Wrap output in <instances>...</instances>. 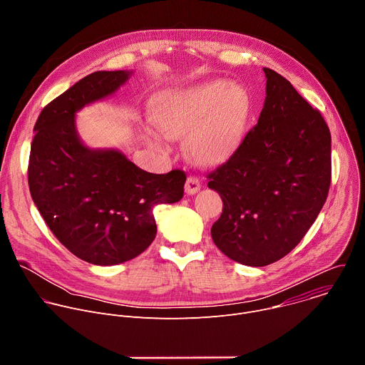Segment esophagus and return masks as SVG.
Returning a JSON list of instances; mask_svg holds the SVG:
<instances>
[{
  "mask_svg": "<svg viewBox=\"0 0 365 365\" xmlns=\"http://www.w3.org/2000/svg\"><path fill=\"white\" fill-rule=\"evenodd\" d=\"M200 186H202V182L197 176H195V175L187 176L186 183H185V190L187 195H195L196 192H199Z\"/></svg>",
  "mask_w": 365,
  "mask_h": 365,
  "instance_id": "esophagus-1",
  "label": "esophagus"
}]
</instances>
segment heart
<instances>
[{
    "label": "heart",
    "instance_id": "b5f03b06",
    "mask_svg": "<svg viewBox=\"0 0 365 365\" xmlns=\"http://www.w3.org/2000/svg\"><path fill=\"white\" fill-rule=\"evenodd\" d=\"M250 111L248 95L227 81L206 82L162 99L154 121L169 137L186 138L199 163H217L240 141Z\"/></svg>",
    "mask_w": 365,
    "mask_h": 365
}]
</instances>
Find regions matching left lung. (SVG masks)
<instances>
[{
  "label": "left lung",
  "mask_w": 365,
  "mask_h": 365,
  "mask_svg": "<svg viewBox=\"0 0 365 365\" xmlns=\"http://www.w3.org/2000/svg\"><path fill=\"white\" fill-rule=\"evenodd\" d=\"M266 101L258 123L230 158L207 173L224 202L211 228L215 245L237 263L263 267L287 255L328 197L331 133L292 83L264 68Z\"/></svg>",
  "instance_id": "8db88e82"
}]
</instances>
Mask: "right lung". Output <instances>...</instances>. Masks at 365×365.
Returning a JSON list of instances; mask_svg holds the SVG:
<instances>
[{"label": "right lung", "mask_w": 365, "mask_h": 365, "mask_svg": "<svg viewBox=\"0 0 365 365\" xmlns=\"http://www.w3.org/2000/svg\"><path fill=\"white\" fill-rule=\"evenodd\" d=\"M130 72H93L41 110L31 141L29 187L53 235L78 258L96 266L120 264L155 238V205L183 196L186 173L154 175L115 150L85 147L75 113L115 92Z\"/></svg>", "instance_id": "obj_1"}]
</instances>
